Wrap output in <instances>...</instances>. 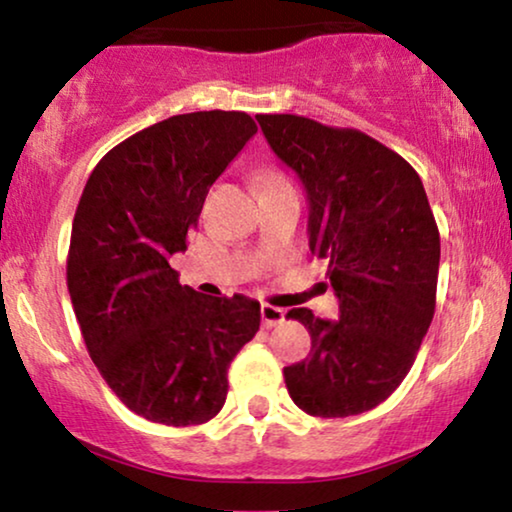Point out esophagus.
<instances>
[{"label": "esophagus", "mask_w": 512, "mask_h": 512, "mask_svg": "<svg viewBox=\"0 0 512 512\" xmlns=\"http://www.w3.org/2000/svg\"><path fill=\"white\" fill-rule=\"evenodd\" d=\"M262 323L264 327H276L285 323V311L278 309V306H271V304H262Z\"/></svg>", "instance_id": "1"}]
</instances>
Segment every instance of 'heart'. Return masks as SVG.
Masks as SVG:
<instances>
[{"instance_id":"b5f03b06","label":"heart","mask_w":512,"mask_h":512,"mask_svg":"<svg viewBox=\"0 0 512 512\" xmlns=\"http://www.w3.org/2000/svg\"><path fill=\"white\" fill-rule=\"evenodd\" d=\"M278 177H281V175H276V173H264V175H262V182H267V180H278Z\"/></svg>"}]
</instances>
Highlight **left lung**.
I'll use <instances>...</instances> for the list:
<instances>
[{"label":"left lung","mask_w":512,"mask_h":512,"mask_svg":"<svg viewBox=\"0 0 512 512\" xmlns=\"http://www.w3.org/2000/svg\"><path fill=\"white\" fill-rule=\"evenodd\" d=\"M269 147L302 182L309 248L323 257L339 320L292 309L311 353L285 367L290 398L311 417L363 414L407 377L435 313L440 234L410 163L353 128L297 114H257Z\"/></svg>","instance_id":"obj_1"}]
</instances>
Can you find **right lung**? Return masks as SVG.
<instances>
[{
	"label": "right lung",
	"instance_id": "add662e5",
	"mask_svg": "<svg viewBox=\"0 0 512 512\" xmlns=\"http://www.w3.org/2000/svg\"><path fill=\"white\" fill-rule=\"evenodd\" d=\"M245 112H192L102 156L72 222L67 290L88 356L128 410L154 424H206L227 400V370L260 330V302L180 285L206 194L252 135Z\"/></svg>",
	"mask_w": 512,
	"mask_h": 512
}]
</instances>
